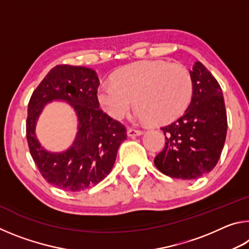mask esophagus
<instances>
[{"mask_svg": "<svg viewBox=\"0 0 249 249\" xmlns=\"http://www.w3.org/2000/svg\"><path fill=\"white\" fill-rule=\"evenodd\" d=\"M144 133L141 129H136V128H128L127 129V135L129 137H134V136H141V135Z\"/></svg>", "mask_w": 249, "mask_h": 249, "instance_id": "34e87169", "label": "esophagus"}]
</instances>
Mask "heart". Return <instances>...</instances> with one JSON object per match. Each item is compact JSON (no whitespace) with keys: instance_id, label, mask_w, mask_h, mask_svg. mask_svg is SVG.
Here are the masks:
<instances>
[{"instance_id":"1","label":"heart","mask_w":249,"mask_h":249,"mask_svg":"<svg viewBox=\"0 0 249 249\" xmlns=\"http://www.w3.org/2000/svg\"><path fill=\"white\" fill-rule=\"evenodd\" d=\"M192 78L183 66L163 60H142L120 69L113 81L99 86L98 100L115 120L123 119L133 104L135 119L162 124L175 120L190 103Z\"/></svg>"}]
</instances>
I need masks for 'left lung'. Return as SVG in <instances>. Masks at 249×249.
Instances as JSON below:
<instances>
[{"label":"left lung","mask_w":249,"mask_h":249,"mask_svg":"<svg viewBox=\"0 0 249 249\" xmlns=\"http://www.w3.org/2000/svg\"><path fill=\"white\" fill-rule=\"evenodd\" d=\"M190 74L191 102L182 116L161 127L166 145L154 160L163 175L184 180L200 178L216 166L227 132L224 98L216 79L200 61Z\"/></svg>","instance_id":"obj_1"}]
</instances>
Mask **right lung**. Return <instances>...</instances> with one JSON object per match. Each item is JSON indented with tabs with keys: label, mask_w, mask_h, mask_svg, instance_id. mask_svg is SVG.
<instances>
[{
	"label": "right lung",
	"mask_w": 249,
	"mask_h": 249,
	"mask_svg": "<svg viewBox=\"0 0 249 249\" xmlns=\"http://www.w3.org/2000/svg\"><path fill=\"white\" fill-rule=\"evenodd\" d=\"M99 78L93 69L59 65L49 71L28 103L26 137L29 151L48 183L80 192L101 182L114 166L119 147L127 137L126 128L100 108ZM65 100L77 114L78 132L68 150L46 151L36 140V124L43 107Z\"/></svg>",
	"instance_id": "1"
}]
</instances>
